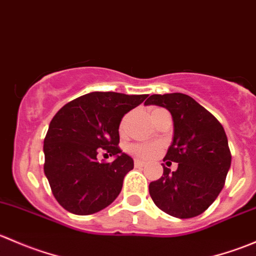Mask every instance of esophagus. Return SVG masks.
<instances>
[{"label": "esophagus", "instance_id": "34e87169", "mask_svg": "<svg viewBox=\"0 0 256 256\" xmlns=\"http://www.w3.org/2000/svg\"><path fill=\"white\" fill-rule=\"evenodd\" d=\"M144 166V162L138 161V160H135V167L136 168H141V167Z\"/></svg>", "mask_w": 256, "mask_h": 256}]
</instances>
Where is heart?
<instances>
[{
	"mask_svg": "<svg viewBox=\"0 0 256 256\" xmlns=\"http://www.w3.org/2000/svg\"><path fill=\"white\" fill-rule=\"evenodd\" d=\"M164 109H160V108H154L151 110V118L154 120V116L158 112H161ZM128 120H130V114H126L122 118L120 122V132L124 134L126 131V128H128ZM128 151L132 154L134 157L138 160H148L152 158V157L156 156L160 151V146L157 144H134L131 146H128Z\"/></svg>",
	"mask_w": 256,
	"mask_h": 256,
	"instance_id": "heart-1",
	"label": "heart"
}]
</instances>
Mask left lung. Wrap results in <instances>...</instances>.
Segmentation results:
<instances>
[{
	"instance_id": "8db88e82",
	"label": "left lung",
	"mask_w": 256,
	"mask_h": 256,
	"mask_svg": "<svg viewBox=\"0 0 256 256\" xmlns=\"http://www.w3.org/2000/svg\"><path fill=\"white\" fill-rule=\"evenodd\" d=\"M146 105L164 106L174 118V141L164 161L177 162L174 172L150 183L152 200L172 216L187 219L207 210L223 190L232 154L223 126L207 109L182 92L154 94Z\"/></svg>"
}]
</instances>
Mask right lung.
<instances>
[{"label": "right lung", "mask_w": 256, "mask_h": 256, "mask_svg": "<svg viewBox=\"0 0 256 256\" xmlns=\"http://www.w3.org/2000/svg\"><path fill=\"white\" fill-rule=\"evenodd\" d=\"M148 95L94 92L54 115L44 138V174L53 196L78 216L94 214L116 200L134 160L118 147L121 118ZM116 156L98 161V154Z\"/></svg>", "instance_id": "obj_1"}]
</instances>
